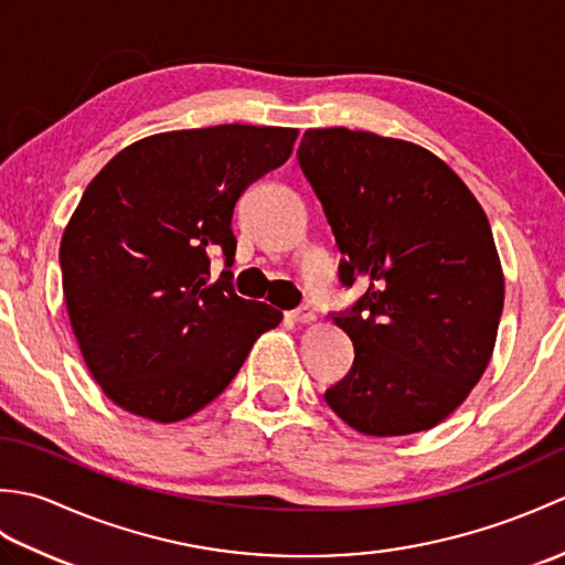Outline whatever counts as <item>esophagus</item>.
I'll list each match as a JSON object with an SVG mask.
<instances>
[{
    "label": "esophagus",
    "mask_w": 565,
    "mask_h": 565,
    "mask_svg": "<svg viewBox=\"0 0 565 565\" xmlns=\"http://www.w3.org/2000/svg\"><path fill=\"white\" fill-rule=\"evenodd\" d=\"M291 320H296V322H313L316 320V310L310 308V306L296 308V310H291Z\"/></svg>",
    "instance_id": "34e87169"
}]
</instances>
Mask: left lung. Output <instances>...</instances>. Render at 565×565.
I'll list each match as a JSON object with an SVG mask.
<instances>
[{"instance_id": "1", "label": "left lung", "mask_w": 565, "mask_h": 565, "mask_svg": "<svg viewBox=\"0 0 565 565\" xmlns=\"http://www.w3.org/2000/svg\"><path fill=\"white\" fill-rule=\"evenodd\" d=\"M298 164L344 255L340 281L369 284L334 318L354 364L328 405L369 437L431 429L495 350L505 276L486 211L437 154L371 130L308 128Z\"/></svg>"}]
</instances>
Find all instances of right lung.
Returning a JSON list of instances; mask_svg holds the SVG:
<instances>
[{"mask_svg": "<svg viewBox=\"0 0 565 565\" xmlns=\"http://www.w3.org/2000/svg\"><path fill=\"white\" fill-rule=\"evenodd\" d=\"M296 128L225 124L142 138L92 179L60 239L72 332L106 398L179 423L227 388L281 310L245 301L211 252L235 257L233 209L291 158Z\"/></svg>", "mask_w": 565, "mask_h": 565, "instance_id": "obj_1", "label": "right lung"}]
</instances>
